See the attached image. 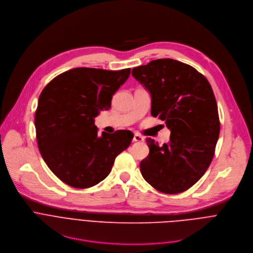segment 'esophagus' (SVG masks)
<instances>
[{"label":"esophagus","mask_w":253,"mask_h":253,"mask_svg":"<svg viewBox=\"0 0 253 253\" xmlns=\"http://www.w3.org/2000/svg\"><path fill=\"white\" fill-rule=\"evenodd\" d=\"M133 141H134V142H142V141H144V137H143V136H141L140 134L136 133V134H134Z\"/></svg>","instance_id":"1"}]
</instances>
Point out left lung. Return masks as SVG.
Instances as JSON below:
<instances>
[{
  "label": "left lung",
  "mask_w": 253,
  "mask_h": 253,
  "mask_svg": "<svg viewBox=\"0 0 253 253\" xmlns=\"http://www.w3.org/2000/svg\"><path fill=\"white\" fill-rule=\"evenodd\" d=\"M151 94V115L165 122L170 140L160 147L147 138L143 178L156 190L177 194L193 186L208 169L220 132L217 103L208 80L192 66L158 59L132 70Z\"/></svg>",
  "instance_id": "left-lung-1"
}]
</instances>
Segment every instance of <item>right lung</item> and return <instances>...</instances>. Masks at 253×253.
<instances>
[{
	"instance_id": "add662e5",
	"label": "right lung",
	"mask_w": 253,
	"mask_h": 253,
	"mask_svg": "<svg viewBox=\"0 0 253 253\" xmlns=\"http://www.w3.org/2000/svg\"><path fill=\"white\" fill-rule=\"evenodd\" d=\"M130 71L75 68L43 89L35 113L36 138L44 161L67 185L84 189L98 184L129 147L131 131L99 136L94 118L110 109L113 95Z\"/></svg>"
}]
</instances>
